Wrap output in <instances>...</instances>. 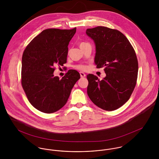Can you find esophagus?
Wrapping results in <instances>:
<instances>
[{
	"mask_svg": "<svg viewBox=\"0 0 159 159\" xmlns=\"http://www.w3.org/2000/svg\"><path fill=\"white\" fill-rule=\"evenodd\" d=\"M80 76H81V78H84V77H85V76H86V74H85L84 73L82 72V71L80 72Z\"/></svg>",
	"mask_w": 159,
	"mask_h": 159,
	"instance_id": "34e87169",
	"label": "esophagus"
}]
</instances>
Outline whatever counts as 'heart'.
<instances>
[{"label":"heart","instance_id":"obj_1","mask_svg":"<svg viewBox=\"0 0 159 159\" xmlns=\"http://www.w3.org/2000/svg\"><path fill=\"white\" fill-rule=\"evenodd\" d=\"M88 44L87 43H85V42H82L80 43V46H82ZM76 68L79 70H85L87 69V66H85V65H83V64H80V65H78L76 66Z\"/></svg>","mask_w":159,"mask_h":159}]
</instances>
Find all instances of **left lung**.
<instances>
[{"label": "left lung", "instance_id": "1", "mask_svg": "<svg viewBox=\"0 0 159 159\" xmlns=\"http://www.w3.org/2000/svg\"><path fill=\"white\" fill-rule=\"evenodd\" d=\"M95 45L94 62L97 68L105 67L102 80L92 74L87 75V92L98 107L113 111L125 103L136 85L138 63L134 48L120 31L103 26L86 32Z\"/></svg>", "mask_w": 159, "mask_h": 159}]
</instances>
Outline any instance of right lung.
I'll return each instance as SVG.
<instances>
[{
	"label": "right lung",
	"instance_id": "add662e5",
	"mask_svg": "<svg viewBox=\"0 0 159 159\" xmlns=\"http://www.w3.org/2000/svg\"><path fill=\"white\" fill-rule=\"evenodd\" d=\"M76 28L48 29L35 37L23 52L21 83L31 105L45 113H52L67 103L71 91L80 78L70 70L61 80L53 75L56 65L67 62L68 45Z\"/></svg>",
	"mask_w": 159,
	"mask_h": 159
}]
</instances>
